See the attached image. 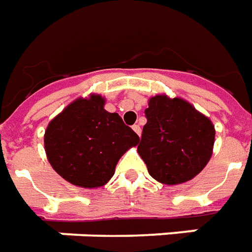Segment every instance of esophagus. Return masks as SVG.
<instances>
[{
	"label": "esophagus",
	"mask_w": 252,
	"mask_h": 252,
	"mask_svg": "<svg viewBox=\"0 0 252 252\" xmlns=\"http://www.w3.org/2000/svg\"><path fill=\"white\" fill-rule=\"evenodd\" d=\"M132 129H133V131L136 132L137 135L140 136V133H142V128H140V126H137V124H135V126H132Z\"/></svg>",
	"instance_id": "34e87169"
}]
</instances>
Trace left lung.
<instances>
[{
  "mask_svg": "<svg viewBox=\"0 0 252 252\" xmlns=\"http://www.w3.org/2000/svg\"><path fill=\"white\" fill-rule=\"evenodd\" d=\"M137 153L150 175L164 185L188 182L209 162L215 144L212 121L182 98L158 94L148 99Z\"/></svg>",
  "mask_w": 252,
  "mask_h": 252,
  "instance_id": "1",
  "label": "left lung"
}]
</instances>
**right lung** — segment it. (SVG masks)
<instances>
[{"label": "right lung", "mask_w": 252, "mask_h": 252, "mask_svg": "<svg viewBox=\"0 0 252 252\" xmlns=\"http://www.w3.org/2000/svg\"><path fill=\"white\" fill-rule=\"evenodd\" d=\"M105 98H77L54 117L44 133L47 158L62 178L81 188L104 186L119 159L139 136L117 113L104 109Z\"/></svg>", "instance_id": "obj_1"}]
</instances>
